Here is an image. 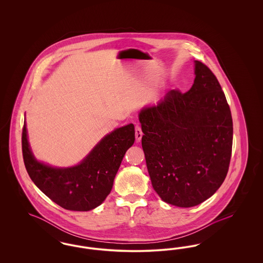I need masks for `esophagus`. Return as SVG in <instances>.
<instances>
[{"mask_svg": "<svg viewBox=\"0 0 263 263\" xmlns=\"http://www.w3.org/2000/svg\"><path fill=\"white\" fill-rule=\"evenodd\" d=\"M135 136H136V140L138 142L141 141L142 136H143V132H142V129L139 125L135 126Z\"/></svg>", "mask_w": 263, "mask_h": 263, "instance_id": "1", "label": "esophagus"}]
</instances>
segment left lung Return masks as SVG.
Here are the masks:
<instances>
[{"label":"left lung","instance_id":"1","mask_svg":"<svg viewBox=\"0 0 263 263\" xmlns=\"http://www.w3.org/2000/svg\"><path fill=\"white\" fill-rule=\"evenodd\" d=\"M142 147L153 188L164 202L196 206L222 185L233 146V119L212 71L195 61V79L182 93L172 89L139 114Z\"/></svg>","mask_w":263,"mask_h":263}]
</instances>
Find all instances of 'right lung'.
Wrapping results in <instances>:
<instances>
[{
	"label": "right lung",
	"instance_id": "obj_1",
	"mask_svg": "<svg viewBox=\"0 0 263 263\" xmlns=\"http://www.w3.org/2000/svg\"><path fill=\"white\" fill-rule=\"evenodd\" d=\"M134 141L133 124L117 128L103 138L80 164L57 168L34 159L27 142L25 122L22 147L27 174L47 197L66 210L89 211L110 193L126 151Z\"/></svg>",
	"mask_w": 263,
	"mask_h": 263
}]
</instances>
